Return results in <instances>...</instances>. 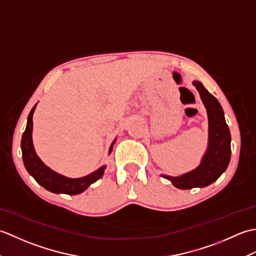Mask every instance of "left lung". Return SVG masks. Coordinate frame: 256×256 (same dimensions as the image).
<instances>
[{"instance_id": "8db88e82", "label": "left lung", "mask_w": 256, "mask_h": 256, "mask_svg": "<svg viewBox=\"0 0 256 256\" xmlns=\"http://www.w3.org/2000/svg\"><path fill=\"white\" fill-rule=\"evenodd\" d=\"M192 84L198 90L208 114V148L196 170L178 177L162 175L179 189L209 186L226 172L231 158V134L221 104L200 81L194 80Z\"/></svg>"}]
</instances>
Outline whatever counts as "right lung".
I'll use <instances>...</instances> for the list:
<instances>
[{
  "label": "right lung",
  "instance_id": "add662e5",
  "mask_svg": "<svg viewBox=\"0 0 256 256\" xmlns=\"http://www.w3.org/2000/svg\"><path fill=\"white\" fill-rule=\"evenodd\" d=\"M36 108V104L32 108L28 118H27V124L25 132L22 136L20 148L22 156H23V162L26 170L30 172V175L34 177L35 180L40 184V186L47 189L48 192L55 194H78L88 188L91 184L96 182L98 179L102 177L104 174L106 165L101 166L99 170L91 172L90 175L81 177V178H69L62 176L60 174L54 172L50 167L46 166L42 162L40 157L37 156L34 145H32V114ZM116 138L113 140V143L108 150V154L112 152L113 144L116 143Z\"/></svg>",
  "mask_w": 256,
  "mask_h": 256
}]
</instances>
